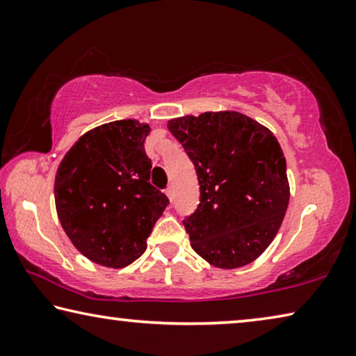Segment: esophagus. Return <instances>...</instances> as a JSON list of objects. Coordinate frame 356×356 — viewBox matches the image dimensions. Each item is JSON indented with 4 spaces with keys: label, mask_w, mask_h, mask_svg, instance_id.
<instances>
[{
    "label": "esophagus",
    "mask_w": 356,
    "mask_h": 356,
    "mask_svg": "<svg viewBox=\"0 0 356 356\" xmlns=\"http://www.w3.org/2000/svg\"><path fill=\"white\" fill-rule=\"evenodd\" d=\"M165 193H166V196L168 197H170V200L172 201V196H174V190H172V186L170 185V186H168V188L165 190Z\"/></svg>",
    "instance_id": "obj_1"
}]
</instances>
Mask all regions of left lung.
<instances>
[{
  "mask_svg": "<svg viewBox=\"0 0 356 356\" xmlns=\"http://www.w3.org/2000/svg\"><path fill=\"white\" fill-rule=\"evenodd\" d=\"M168 129L200 182V206L184 220L191 248L218 268L252 262L278 234L291 196L278 140L237 111L171 119Z\"/></svg>",
  "mask_w": 356,
  "mask_h": 356,
  "instance_id": "8db88e82",
  "label": "left lung"
}]
</instances>
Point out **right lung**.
Returning a JSON list of instances; mask_svg holds the SVG:
<instances>
[{"instance_id":"obj_1","label":"right lung","mask_w":356,"mask_h":356,"mask_svg":"<svg viewBox=\"0 0 356 356\" xmlns=\"http://www.w3.org/2000/svg\"><path fill=\"white\" fill-rule=\"evenodd\" d=\"M149 124L135 119L104 124L86 131L59 163L58 218L75 248L104 267L124 268L136 261L170 204L149 182Z\"/></svg>"}]
</instances>
